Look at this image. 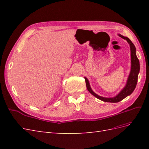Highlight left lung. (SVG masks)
<instances>
[{"label":"left lung","instance_id":"8db88e82","mask_svg":"<svg viewBox=\"0 0 149 149\" xmlns=\"http://www.w3.org/2000/svg\"><path fill=\"white\" fill-rule=\"evenodd\" d=\"M119 35L121 38L127 40V42L129 43L130 48V55H131V70H130V73L127 79V84H126L124 88L122 90L120 93H119V94H118V95H117L116 97H112V98H106V97H101L100 96H98L97 94L94 93L93 91V90L91 89V87H90V85L88 79L86 78H84L85 81H86V88L88 90V91L91 94H93L94 96H95L96 97L99 99V100L104 102H118L122 101L123 100H124L125 97H126L127 96L130 95V94L132 93V92L134 91L135 88H136L137 83L138 74L139 73V70H140V64H139V60L137 58L136 53V47H135L134 45L129 38L124 37V36L121 35Z\"/></svg>","mask_w":149,"mask_h":149}]
</instances>
